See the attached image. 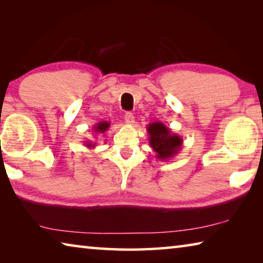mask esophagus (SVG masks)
Here are the masks:
<instances>
[{
  "label": "esophagus",
  "mask_w": 263,
  "mask_h": 263,
  "mask_svg": "<svg viewBox=\"0 0 263 263\" xmlns=\"http://www.w3.org/2000/svg\"><path fill=\"white\" fill-rule=\"evenodd\" d=\"M124 119H125L126 124H130V125L135 123V116H133V114L131 112H126L125 116H124Z\"/></svg>",
  "instance_id": "esophagus-1"
}]
</instances>
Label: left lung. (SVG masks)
<instances>
[{"label": "left lung", "mask_w": 263, "mask_h": 263, "mask_svg": "<svg viewBox=\"0 0 263 263\" xmlns=\"http://www.w3.org/2000/svg\"><path fill=\"white\" fill-rule=\"evenodd\" d=\"M149 135V146L155 152V157L159 160H167L174 158L180 152L183 144L182 137L173 133L162 122H153L147 125Z\"/></svg>", "instance_id": "obj_1"}]
</instances>
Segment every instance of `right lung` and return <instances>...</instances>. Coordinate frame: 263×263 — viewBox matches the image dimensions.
<instances>
[{
    "mask_svg": "<svg viewBox=\"0 0 263 263\" xmlns=\"http://www.w3.org/2000/svg\"><path fill=\"white\" fill-rule=\"evenodd\" d=\"M109 127H110V123L106 121H103V122H99L96 125H94V127H92V131H95V133H97V135H99V133H102V135H103V133H105V131L108 130ZM84 146L88 148H95L96 142L88 139L84 141Z\"/></svg>",
    "mask_w": 263,
    "mask_h": 263,
    "instance_id": "obj_1",
    "label": "right lung"
}]
</instances>
